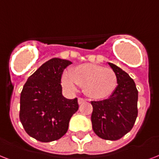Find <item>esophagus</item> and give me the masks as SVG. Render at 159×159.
<instances>
[{"label": "esophagus", "instance_id": "esophagus-1", "mask_svg": "<svg viewBox=\"0 0 159 159\" xmlns=\"http://www.w3.org/2000/svg\"><path fill=\"white\" fill-rule=\"evenodd\" d=\"M85 101V99H84L83 98H79L78 99V103L79 104H81L82 103H84V102Z\"/></svg>", "mask_w": 159, "mask_h": 159}]
</instances>
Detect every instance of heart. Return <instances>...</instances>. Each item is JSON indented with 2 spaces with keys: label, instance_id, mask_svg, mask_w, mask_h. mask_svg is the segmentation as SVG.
<instances>
[{
  "label": "heart",
  "instance_id": "b5f03b06",
  "mask_svg": "<svg viewBox=\"0 0 159 159\" xmlns=\"http://www.w3.org/2000/svg\"><path fill=\"white\" fill-rule=\"evenodd\" d=\"M63 86L75 91L83 85V91L89 99H104L114 93L118 83L114 70L94 64H81L71 71H65L61 77Z\"/></svg>",
  "mask_w": 159,
  "mask_h": 159
}]
</instances>
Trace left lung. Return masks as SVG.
I'll return each mask as SVG.
<instances>
[{
    "label": "left lung",
    "instance_id": "8db88e82",
    "mask_svg": "<svg viewBox=\"0 0 159 159\" xmlns=\"http://www.w3.org/2000/svg\"><path fill=\"white\" fill-rule=\"evenodd\" d=\"M116 73L118 85L111 95L92 101V128L95 134L106 140H118L132 129L138 116V90L134 81L117 66L108 63Z\"/></svg>",
    "mask_w": 159,
    "mask_h": 159
}]
</instances>
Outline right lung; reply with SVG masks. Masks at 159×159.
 Here are the masks:
<instances>
[{"mask_svg": "<svg viewBox=\"0 0 159 159\" xmlns=\"http://www.w3.org/2000/svg\"><path fill=\"white\" fill-rule=\"evenodd\" d=\"M71 64L53 58L30 76L23 87L20 120L25 132L38 141L52 142L63 137L78 110L77 98L69 99L62 94V74Z\"/></svg>", "mask_w": 159, "mask_h": 159, "instance_id": "right-lung-1", "label": "right lung"}]
</instances>
